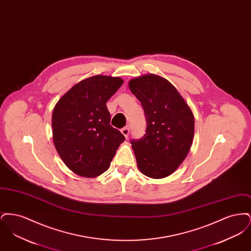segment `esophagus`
Segmentation results:
<instances>
[{"label":"esophagus","mask_w":251,"mask_h":251,"mask_svg":"<svg viewBox=\"0 0 251 251\" xmlns=\"http://www.w3.org/2000/svg\"><path fill=\"white\" fill-rule=\"evenodd\" d=\"M121 132H122V134H123L126 138H128V137H129V134H130V128H129V127H124V128L121 129Z\"/></svg>","instance_id":"1"}]
</instances>
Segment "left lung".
I'll return each instance as SVG.
<instances>
[{
  "instance_id": "1",
  "label": "left lung",
  "mask_w": 251,
  "mask_h": 251,
  "mask_svg": "<svg viewBox=\"0 0 251 251\" xmlns=\"http://www.w3.org/2000/svg\"><path fill=\"white\" fill-rule=\"evenodd\" d=\"M131 93L141 102L146 133L131 144L144 175L162 179L173 173L188 154L194 136L191 109L167 80L154 74L129 82Z\"/></svg>"
}]
</instances>
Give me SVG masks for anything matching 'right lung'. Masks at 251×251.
<instances>
[{"mask_svg": "<svg viewBox=\"0 0 251 251\" xmlns=\"http://www.w3.org/2000/svg\"><path fill=\"white\" fill-rule=\"evenodd\" d=\"M123 84L119 77L96 75L75 84L52 112L53 143L74 173L94 178L110 167L125 136L110 125L106 102Z\"/></svg>", "mask_w": 251, "mask_h": 251, "instance_id": "right-lung-1", "label": "right lung"}]
</instances>
